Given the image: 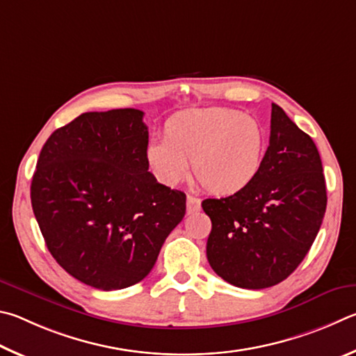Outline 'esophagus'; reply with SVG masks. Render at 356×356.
<instances>
[{"label": "esophagus", "instance_id": "obj_1", "mask_svg": "<svg viewBox=\"0 0 356 356\" xmlns=\"http://www.w3.org/2000/svg\"><path fill=\"white\" fill-rule=\"evenodd\" d=\"M186 208H188V214L197 213V211L202 208V202H200V198L192 197V195H188V198H186Z\"/></svg>", "mask_w": 356, "mask_h": 356}]
</instances>
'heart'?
Here are the masks:
<instances>
[{
    "label": "heart",
    "instance_id": "1",
    "mask_svg": "<svg viewBox=\"0 0 356 356\" xmlns=\"http://www.w3.org/2000/svg\"><path fill=\"white\" fill-rule=\"evenodd\" d=\"M164 140H152L147 161L156 178L177 186L189 175L213 195L229 197L250 186L263 167L267 136L257 118L228 108L178 112L164 123Z\"/></svg>",
    "mask_w": 356,
    "mask_h": 356
}]
</instances>
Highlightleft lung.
Wrapping results in <instances>:
<instances>
[{"label":"left lung","mask_w":356,"mask_h":356,"mask_svg":"<svg viewBox=\"0 0 356 356\" xmlns=\"http://www.w3.org/2000/svg\"><path fill=\"white\" fill-rule=\"evenodd\" d=\"M202 208L213 222L207 257L217 275L244 289L282 283L307 257L325 214L316 143L272 104L269 147L257 179L239 194L207 198Z\"/></svg>","instance_id":"left-lung-1"}]
</instances>
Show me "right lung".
I'll use <instances>...</instances> for the list:
<instances>
[{
  "instance_id": "add662e5",
  "label": "right lung",
  "mask_w": 356,
  "mask_h": 356,
  "mask_svg": "<svg viewBox=\"0 0 356 356\" xmlns=\"http://www.w3.org/2000/svg\"><path fill=\"white\" fill-rule=\"evenodd\" d=\"M148 128L139 109L86 112L43 145L31 203L49 253L102 291L145 278L186 214V194L148 172Z\"/></svg>"
}]
</instances>
